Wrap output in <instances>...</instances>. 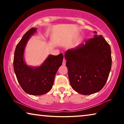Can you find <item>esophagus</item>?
<instances>
[{
  "label": "esophagus",
  "instance_id": "esophagus-1",
  "mask_svg": "<svg viewBox=\"0 0 124 124\" xmlns=\"http://www.w3.org/2000/svg\"><path fill=\"white\" fill-rule=\"evenodd\" d=\"M65 64H66V60L65 59V58H64V59H63V62H62V64L63 65H65Z\"/></svg>",
  "mask_w": 124,
  "mask_h": 124
}]
</instances>
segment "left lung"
Returning a JSON list of instances; mask_svg holds the SVG:
<instances>
[{
	"instance_id": "1",
	"label": "left lung",
	"mask_w": 124,
	"mask_h": 124,
	"mask_svg": "<svg viewBox=\"0 0 124 124\" xmlns=\"http://www.w3.org/2000/svg\"><path fill=\"white\" fill-rule=\"evenodd\" d=\"M65 58L69 82L74 90L90 95L102 89L112 65L111 47L102 35L95 34L85 45L68 50Z\"/></svg>"
}]
</instances>
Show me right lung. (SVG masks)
<instances>
[{"label":"right lung","instance_id":"obj_1","mask_svg":"<svg viewBox=\"0 0 124 124\" xmlns=\"http://www.w3.org/2000/svg\"><path fill=\"white\" fill-rule=\"evenodd\" d=\"M32 28L23 35L15 49L13 68L17 79L23 90L29 94L40 95L48 93L52 89L54 79L59 67L62 64L63 55H50L39 67H30L23 61L25 46L31 35L36 32Z\"/></svg>","mask_w":124,"mask_h":124}]
</instances>
